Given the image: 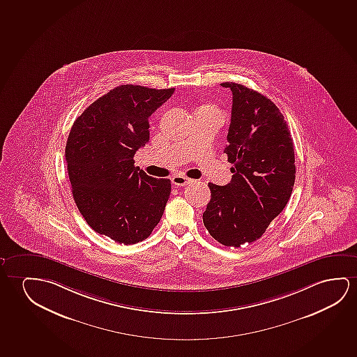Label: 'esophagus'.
Returning a JSON list of instances; mask_svg holds the SVG:
<instances>
[{
  "label": "esophagus",
  "mask_w": 357,
  "mask_h": 357,
  "mask_svg": "<svg viewBox=\"0 0 357 357\" xmlns=\"http://www.w3.org/2000/svg\"><path fill=\"white\" fill-rule=\"evenodd\" d=\"M192 181V179H189V178L181 176V174H178V176H174L173 178H172V183H173V184L176 186L188 185V184H190Z\"/></svg>",
  "instance_id": "34e87169"
}]
</instances>
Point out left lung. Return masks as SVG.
I'll return each instance as SVG.
<instances>
[{
    "instance_id": "left-lung-1",
    "label": "left lung",
    "mask_w": 357,
    "mask_h": 357,
    "mask_svg": "<svg viewBox=\"0 0 357 357\" xmlns=\"http://www.w3.org/2000/svg\"><path fill=\"white\" fill-rule=\"evenodd\" d=\"M221 86L233 96L225 149L233 176L227 185L208 183L202 221L218 243L238 248L261 237L286 206L295 184V150L284 115L269 98L243 84Z\"/></svg>"
}]
</instances>
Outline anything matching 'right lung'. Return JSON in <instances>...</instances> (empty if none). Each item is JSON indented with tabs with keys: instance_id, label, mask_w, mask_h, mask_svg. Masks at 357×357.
<instances>
[{
	"instance_id": "add662e5",
	"label": "right lung",
	"mask_w": 357,
	"mask_h": 357,
	"mask_svg": "<svg viewBox=\"0 0 357 357\" xmlns=\"http://www.w3.org/2000/svg\"><path fill=\"white\" fill-rule=\"evenodd\" d=\"M174 93L121 84L75 120L65 157L73 200L94 231L120 244L139 243L160 222L171 181L135 167L136 151L150 139L149 118Z\"/></svg>"
}]
</instances>
